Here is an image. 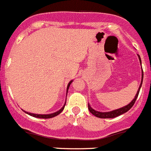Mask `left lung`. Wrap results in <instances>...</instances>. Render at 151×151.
Listing matches in <instances>:
<instances>
[{"instance_id":"8db88e82","label":"left lung","mask_w":151,"mask_h":151,"mask_svg":"<svg viewBox=\"0 0 151 151\" xmlns=\"http://www.w3.org/2000/svg\"><path fill=\"white\" fill-rule=\"evenodd\" d=\"M138 57H139V61H140V63L142 64V60H141V58L139 55H138ZM142 81H141V84H140V86H139V89H138V91H137V93L135 94V97L134 99L131 101V103H129V104L127 105V106H124V107L121 108V109H115V110H113L111 111H108V112H101V111H98L94 110V109H93L91 107V106L89 105L88 103V109L89 111H91V114H93L94 116L96 117H99V118H114V117H117V116L121 115V114H124V113L127 112L133 106L134 103H135V100H136L137 97L139 96V91H140L141 89V87H142V81H143V76H144V74H143V70H142Z\"/></svg>"}]
</instances>
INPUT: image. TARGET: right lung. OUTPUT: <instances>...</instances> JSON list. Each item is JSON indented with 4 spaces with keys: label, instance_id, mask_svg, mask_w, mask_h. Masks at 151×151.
Here are the masks:
<instances>
[{
    "label": "right lung",
    "instance_id": "obj_1",
    "mask_svg": "<svg viewBox=\"0 0 151 151\" xmlns=\"http://www.w3.org/2000/svg\"><path fill=\"white\" fill-rule=\"evenodd\" d=\"M73 82V80L72 81H70V82H69L68 85H67V88H66V95H67V92H68V89L69 88H70V85H71V83ZM66 101L65 102L64 105H63V107L61 108V109H60L59 111H56V112L55 113H52V114H33V113H29V112H27V111H24V112L26 113V114H29V115L32 116V117H38V118H45V119H47V118H52V117H55V116L58 115L59 114H60V113L62 112V111L63 110V109H64L65 107V105H66Z\"/></svg>",
    "mask_w": 151,
    "mask_h": 151
}]
</instances>
